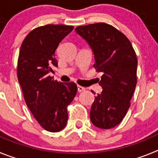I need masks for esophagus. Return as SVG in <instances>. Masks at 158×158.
I'll use <instances>...</instances> for the list:
<instances>
[{
	"instance_id": "34e87169",
	"label": "esophagus",
	"mask_w": 158,
	"mask_h": 158,
	"mask_svg": "<svg viewBox=\"0 0 158 158\" xmlns=\"http://www.w3.org/2000/svg\"><path fill=\"white\" fill-rule=\"evenodd\" d=\"M77 90L79 93H81V92L85 91V87H82V86H80V85H78L77 86Z\"/></svg>"
}]
</instances>
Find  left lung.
I'll list each match as a JSON object with an SVG mask.
<instances>
[{
  "label": "left lung",
  "instance_id": "left-lung-1",
  "mask_svg": "<svg viewBox=\"0 0 158 158\" xmlns=\"http://www.w3.org/2000/svg\"><path fill=\"white\" fill-rule=\"evenodd\" d=\"M75 31L91 47L93 66L103 73L99 82L103 91L95 97L90 119L97 127L111 129L122 122L131 106L137 84L136 54L127 37L110 24L92 23Z\"/></svg>",
  "mask_w": 158,
  "mask_h": 158
}]
</instances>
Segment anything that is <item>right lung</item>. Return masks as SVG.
<instances>
[{"mask_svg":"<svg viewBox=\"0 0 158 158\" xmlns=\"http://www.w3.org/2000/svg\"><path fill=\"white\" fill-rule=\"evenodd\" d=\"M73 26L47 24L36 27L23 41L17 77L26 104L40 126L50 132L62 131L68 120L67 107L77 92L73 82L62 83L48 73L58 66L55 51Z\"/></svg>","mask_w":158,"mask_h":158,"instance_id":"add662e5","label":"right lung"}]
</instances>
